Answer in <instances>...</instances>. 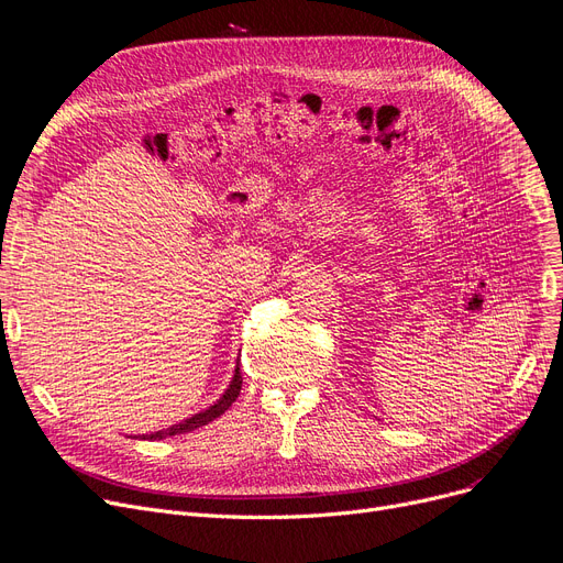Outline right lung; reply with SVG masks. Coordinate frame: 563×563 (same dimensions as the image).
<instances>
[{
  "label": "right lung",
  "instance_id": "1",
  "mask_svg": "<svg viewBox=\"0 0 563 563\" xmlns=\"http://www.w3.org/2000/svg\"><path fill=\"white\" fill-rule=\"evenodd\" d=\"M240 389H242V373H240V363H238L235 377H232V382H230V386L225 389V394H223L214 405L207 407V410H202V412H198V415H192L190 419H184V421H179V423L169 426V429H165V431L144 435V440H146V438H148V440H163V438H167V435H179V433H188V431L200 429V426H205V423H209V421H214L217 417H221V415L228 410V407H230L232 402H235V398L240 396Z\"/></svg>",
  "mask_w": 563,
  "mask_h": 563
}]
</instances>
